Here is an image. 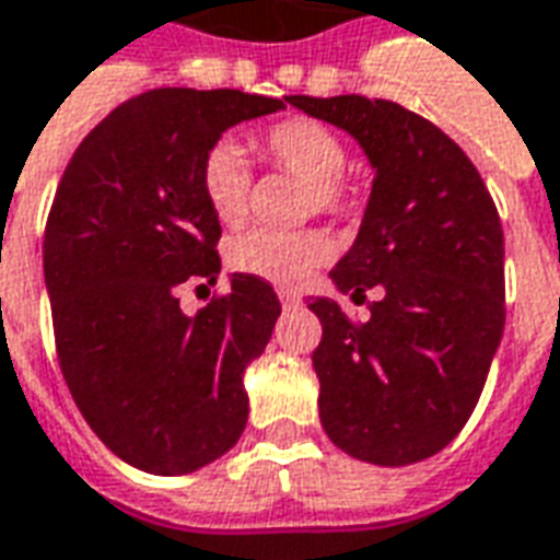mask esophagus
<instances>
[{
  "label": "esophagus",
  "mask_w": 560,
  "mask_h": 560,
  "mask_svg": "<svg viewBox=\"0 0 560 560\" xmlns=\"http://www.w3.org/2000/svg\"><path fill=\"white\" fill-rule=\"evenodd\" d=\"M279 300H281V306H300V293H293V291H279Z\"/></svg>",
  "instance_id": "obj_1"
}]
</instances>
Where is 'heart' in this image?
<instances>
[{"label":"heart","mask_w":560,"mask_h":560,"mask_svg":"<svg viewBox=\"0 0 560 560\" xmlns=\"http://www.w3.org/2000/svg\"><path fill=\"white\" fill-rule=\"evenodd\" d=\"M254 142L269 166L306 182V214H346L354 209L358 194L342 172L348 163L346 142L327 124L315 117H288L267 127ZM199 190L221 224L240 226L248 218L252 170L240 144L221 139L202 154ZM330 257L334 242L320 230H252L230 245V267L279 288H300Z\"/></svg>","instance_id":"heart-1"}]
</instances>
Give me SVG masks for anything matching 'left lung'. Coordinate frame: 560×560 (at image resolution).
Wrapping results in <instances>:
<instances>
[{"label": "left lung", "mask_w": 560, "mask_h": 560, "mask_svg": "<svg viewBox=\"0 0 560 560\" xmlns=\"http://www.w3.org/2000/svg\"><path fill=\"white\" fill-rule=\"evenodd\" d=\"M351 132L373 163L361 233L330 269L370 318L318 296L312 351L320 424L346 455L406 467L455 440L503 336V226L470 158L428 117L390 100L291 96Z\"/></svg>", "instance_id": "1"}]
</instances>
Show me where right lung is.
Listing matches in <instances>:
<instances>
[{
  "label": "right lung",
  "mask_w": 560,
  "mask_h": 560,
  "mask_svg": "<svg viewBox=\"0 0 560 560\" xmlns=\"http://www.w3.org/2000/svg\"><path fill=\"white\" fill-rule=\"evenodd\" d=\"M291 96L160 88L120 103L78 144L45 226V284L66 385L117 457L158 476L194 472L240 443L245 366L264 354L281 303L233 272L197 315L185 281L214 284L221 224L199 163L221 132Z\"/></svg>",
  "instance_id": "1"
}]
</instances>
